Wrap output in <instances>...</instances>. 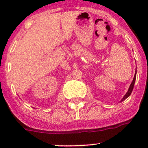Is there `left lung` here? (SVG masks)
Returning <instances> with one entry per match:
<instances>
[{
	"mask_svg": "<svg viewBox=\"0 0 148 148\" xmlns=\"http://www.w3.org/2000/svg\"><path fill=\"white\" fill-rule=\"evenodd\" d=\"M137 72V71H136ZM136 72H135V77H134L133 78V80H132V83H131L130 86L129 87V89H128V91L127 92V93L125 94V96L123 97V98L122 99V100H121V102H122V101L125 100V99H127V98L128 97L130 96V95H131V93H132V90H133V87H134V84H135V79H136Z\"/></svg>",
	"mask_w": 148,
	"mask_h": 148,
	"instance_id": "1",
	"label": "left lung"
}]
</instances>
